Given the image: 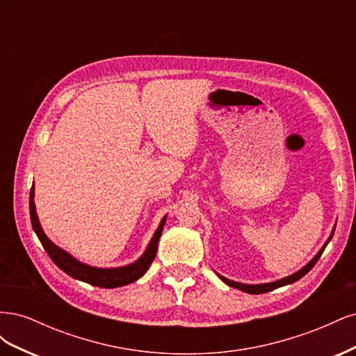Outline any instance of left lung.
<instances>
[{
  "instance_id": "8db88e82",
  "label": "left lung",
  "mask_w": 356,
  "mask_h": 356,
  "mask_svg": "<svg viewBox=\"0 0 356 356\" xmlns=\"http://www.w3.org/2000/svg\"><path fill=\"white\" fill-rule=\"evenodd\" d=\"M334 229H336V227H334ZM334 229H332V232H331V234H330V238H328V239H327V242L324 243V246L321 248L319 252H318L314 258H312V260H310V261H309L303 268H300V270H298V272H296L294 275H289V276H286V277H284V279H279V281H276V282L260 284V285H246V284H241V282L230 281V279L224 277V276H221V275H218V273H217V275H218V277L221 279V281H222L224 284H227L229 286H233V288H236V289H241V291H243V293H250V294H263V293H268V291H273V289H276V288H279V286H284V285H288V284H293V282L298 281V279L303 277L307 272H310V268L316 264V261H318L319 258H321L322 252H324L325 246L328 245V242H330V241H331V238H332Z\"/></svg>"
}]
</instances>
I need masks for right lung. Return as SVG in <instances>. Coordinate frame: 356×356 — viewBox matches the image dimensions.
Returning a JSON list of instances; mask_svg holds the SVG:
<instances>
[{
  "label": "right lung",
  "instance_id": "right-lung-1",
  "mask_svg": "<svg viewBox=\"0 0 356 356\" xmlns=\"http://www.w3.org/2000/svg\"><path fill=\"white\" fill-rule=\"evenodd\" d=\"M29 213H31L32 229H34L42 248H44L46 252L53 260V263H55L60 270H63L71 277L79 279V281L88 282L90 285L99 286V288L123 286L127 284H132L138 281L141 276H144L145 272L148 270V267L154 261V257L157 252V243L161 236V232H163V225L166 222V217H163V220H161L159 224L156 233L153 234L152 241H149L145 252L139 257L135 263L123 266V267L101 268V267H92L89 264L79 261L77 258H74L71 254L63 251L62 248L56 246L47 238L46 233L42 232L41 224L37 217L35 202H34V186H32L29 193Z\"/></svg>",
  "mask_w": 356,
  "mask_h": 356
}]
</instances>
